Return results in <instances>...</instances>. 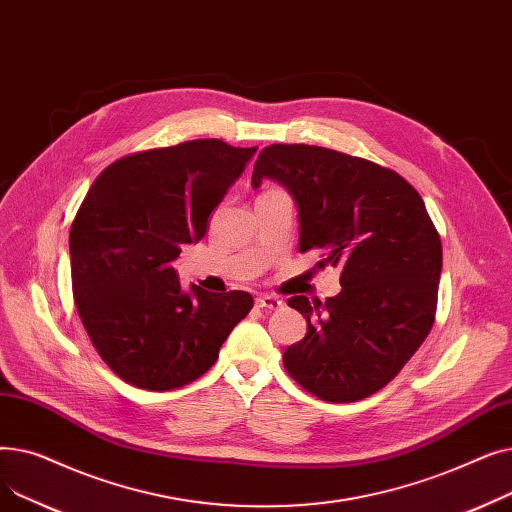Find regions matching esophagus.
Instances as JSON below:
<instances>
[{
    "mask_svg": "<svg viewBox=\"0 0 512 512\" xmlns=\"http://www.w3.org/2000/svg\"><path fill=\"white\" fill-rule=\"evenodd\" d=\"M255 305L259 309H270V311H278L284 307V301L278 299V297H272V294H259V297L255 299Z\"/></svg>",
    "mask_w": 512,
    "mask_h": 512,
    "instance_id": "34e87169",
    "label": "esophagus"
}]
</instances>
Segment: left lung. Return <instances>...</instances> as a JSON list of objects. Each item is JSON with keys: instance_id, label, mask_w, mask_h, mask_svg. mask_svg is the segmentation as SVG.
<instances>
[{"instance_id": "8db88e82", "label": "left lung", "mask_w": 512, "mask_h": 512, "mask_svg": "<svg viewBox=\"0 0 512 512\" xmlns=\"http://www.w3.org/2000/svg\"><path fill=\"white\" fill-rule=\"evenodd\" d=\"M282 184L299 209V251L324 253L342 290L292 297L307 336L284 351L290 378L330 402L382 390L434 326L442 242L423 199L396 172L315 145L265 147L253 186Z\"/></svg>"}]
</instances>
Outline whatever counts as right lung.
<instances>
[{
  "mask_svg": "<svg viewBox=\"0 0 512 512\" xmlns=\"http://www.w3.org/2000/svg\"><path fill=\"white\" fill-rule=\"evenodd\" d=\"M255 151L186 141L122 157L89 188L70 228L72 292L97 353L124 382L143 390L195 382L251 311L249 292L182 290L174 261L205 236Z\"/></svg>",
  "mask_w": 512,
  "mask_h": 512,
  "instance_id": "right-lung-1",
  "label": "right lung"
}]
</instances>
